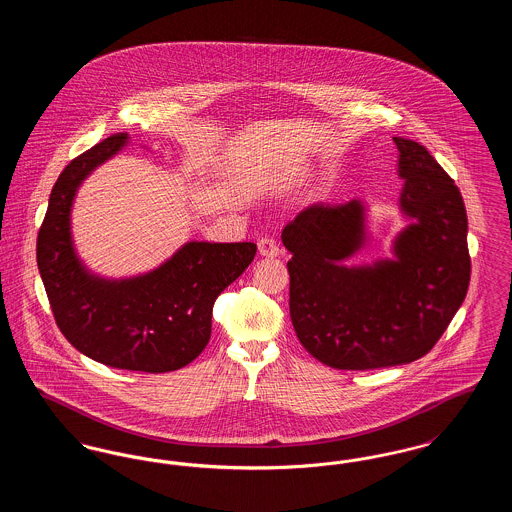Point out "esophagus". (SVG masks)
Returning a JSON list of instances; mask_svg holds the SVG:
<instances>
[{
	"mask_svg": "<svg viewBox=\"0 0 512 512\" xmlns=\"http://www.w3.org/2000/svg\"><path fill=\"white\" fill-rule=\"evenodd\" d=\"M259 253H261V257H268V259H274V257H278V253H280V247L278 244L272 240V238H261L259 240Z\"/></svg>",
	"mask_w": 512,
	"mask_h": 512,
	"instance_id": "1",
	"label": "esophagus"
}]
</instances>
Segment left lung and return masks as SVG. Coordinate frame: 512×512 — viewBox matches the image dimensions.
Returning a JSON list of instances; mask_svg holds the SVG:
<instances>
[{"label": "left lung", "instance_id": "left-lung-1", "mask_svg": "<svg viewBox=\"0 0 512 512\" xmlns=\"http://www.w3.org/2000/svg\"><path fill=\"white\" fill-rule=\"evenodd\" d=\"M409 224L393 259L347 267L366 244V207L311 205L282 242L292 253L290 317L301 345L324 365L368 370L424 357L463 305L470 282L463 195L430 151L393 138Z\"/></svg>", "mask_w": 512, "mask_h": 512}]
</instances>
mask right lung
Returning <instances> with one entry per match:
<instances>
[{"label":"right lung","mask_w":512,"mask_h":512,"mask_svg":"<svg viewBox=\"0 0 512 512\" xmlns=\"http://www.w3.org/2000/svg\"><path fill=\"white\" fill-rule=\"evenodd\" d=\"M126 144V132L113 134L61 172L38 232V270L59 330L80 353L121 370L171 372L205 349L215 299L249 267L257 245L188 242L146 274L122 280L92 274L71 236L74 195Z\"/></svg>","instance_id":"obj_1"}]
</instances>
